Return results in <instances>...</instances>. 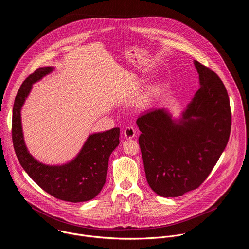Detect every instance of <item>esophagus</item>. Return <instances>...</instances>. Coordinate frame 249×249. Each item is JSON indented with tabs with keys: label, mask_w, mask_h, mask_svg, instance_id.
I'll list each match as a JSON object with an SVG mask.
<instances>
[{
	"label": "esophagus",
	"mask_w": 249,
	"mask_h": 249,
	"mask_svg": "<svg viewBox=\"0 0 249 249\" xmlns=\"http://www.w3.org/2000/svg\"><path fill=\"white\" fill-rule=\"evenodd\" d=\"M136 134V130L134 127L132 126H126L124 129V136L127 139H131L135 136Z\"/></svg>",
	"instance_id": "1"
}]
</instances>
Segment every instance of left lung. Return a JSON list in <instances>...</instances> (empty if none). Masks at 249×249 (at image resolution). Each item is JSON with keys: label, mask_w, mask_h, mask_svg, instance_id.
<instances>
[{"label": "left lung", "mask_w": 249, "mask_h": 249, "mask_svg": "<svg viewBox=\"0 0 249 249\" xmlns=\"http://www.w3.org/2000/svg\"><path fill=\"white\" fill-rule=\"evenodd\" d=\"M200 88L175 123L164 109L137 119L139 145L149 187L164 197L197 189L208 178L230 136L232 116L226 88L210 68L195 60Z\"/></svg>", "instance_id": "1"}]
</instances>
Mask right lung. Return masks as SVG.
Returning <instances> with one entry per match:
<instances>
[{"mask_svg":"<svg viewBox=\"0 0 249 249\" xmlns=\"http://www.w3.org/2000/svg\"><path fill=\"white\" fill-rule=\"evenodd\" d=\"M52 71V67L36 69L16 95L11 128L14 150L23 169L45 192L64 201H88L99 195L106 183L109 156L120 142V128L90 135L78 155L66 165L53 167L37 162L25 145L20 111L32 85Z\"/></svg>","mask_w":249,"mask_h":249,"instance_id":"add662e5","label":"right lung"}]
</instances>
